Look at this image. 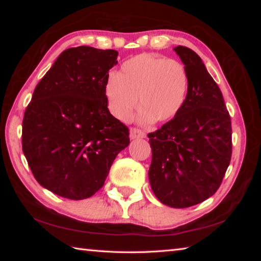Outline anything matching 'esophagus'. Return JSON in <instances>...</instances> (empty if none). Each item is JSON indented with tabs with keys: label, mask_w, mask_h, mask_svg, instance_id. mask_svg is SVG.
<instances>
[{
	"label": "esophagus",
	"mask_w": 261,
	"mask_h": 261,
	"mask_svg": "<svg viewBox=\"0 0 261 261\" xmlns=\"http://www.w3.org/2000/svg\"><path fill=\"white\" fill-rule=\"evenodd\" d=\"M146 134L143 130L138 129V127H131L130 129V138L131 139H138V138H145Z\"/></svg>",
	"instance_id": "esophagus-1"
}]
</instances>
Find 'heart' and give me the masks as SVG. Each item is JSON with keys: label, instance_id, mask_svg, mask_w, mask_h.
I'll return each instance as SVG.
<instances>
[{"label": "heart", "instance_id": "obj_1", "mask_svg": "<svg viewBox=\"0 0 261 261\" xmlns=\"http://www.w3.org/2000/svg\"><path fill=\"white\" fill-rule=\"evenodd\" d=\"M188 72L175 60L153 54H139L122 64L118 74H109L105 84L108 107L117 120L125 122L137 107L143 108L144 124L174 118L187 98Z\"/></svg>", "mask_w": 261, "mask_h": 261}]
</instances>
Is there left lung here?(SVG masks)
<instances>
[{
	"mask_svg": "<svg viewBox=\"0 0 261 261\" xmlns=\"http://www.w3.org/2000/svg\"><path fill=\"white\" fill-rule=\"evenodd\" d=\"M188 72V93L177 115L148 134V178L162 204L187 208L216 192L231 159V121L218 84L197 53L174 48Z\"/></svg>",
	"mask_w": 261,
	"mask_h": 261,
	"instance_id": "1",
	"label": "left lung"
}]
</instances>
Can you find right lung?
Segmentation results:
<instances>
[{
    "mask_svg": "<svg viewBox=\"0 0 261 261\" xmlns=\"http://www.w3.org/2000/svg\"><path fill=\"white\" fill-rule=\"evenodd\" d=\"M118 53L79 46L61 53L33 92L21 144L38 183L72 200L103 187L129 129L108 109L105 84Z\"/></svg>",
    "mask_w": 261,
    "mask_h": 261,
    "instance_id": "right-lung-1",
    "label": "right lung"
}]
</instances>
